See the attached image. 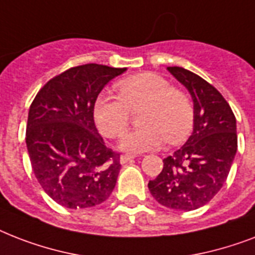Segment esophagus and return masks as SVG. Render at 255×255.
I'll return each instance as SVG.
<instances>
[{
    "label": "esophagus",
    "instance_id": "34e87169",
    "mask_svg": "<svg viewBox=\"0 0 255 255\" xmlns=\"http://www.w3.org/2000/svg\"><path fill=\"white\" fill-rule=\"evenodd\" d=\"M133 160V156L131 155H122L120 156V163L122 164H126V163H129Z\"/></svg>",
    "mask_w": 255,
    "mask_h": 255
}]
</instances>
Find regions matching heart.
Listing matches in <instances>:
<instances>
[{
	"mask_svg": "<svg viewBox=\"0 0 255 255\" xmlns=\"http://www.w3.org/2000/svg\"><path fill=\"white\" fill-rule=\"evenodd\" d=\"M119 96L102 94L94 107L99 131L108 139H118L131 123V111L140 112L143 127L124 136L120 148L131 153L157 149L165 141L180 144L190 135L194 107L186 92L173 88L168 79L155 73L124 78L118 83Z\"/></svg>",
	"mask_w": 255,
	"mask_h": 255,
	"instance_id": "b5f03b06",
	"label": "heart"
}]
</instances>
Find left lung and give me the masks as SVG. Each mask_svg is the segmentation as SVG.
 I'll use <instances>...</instances> for the list:
<instances>
[{"mask_svg":"<svg viewBox=\"0 0 255 255\" xmlns=\"http://www.w3.org/2000/svg\"><path fill=\"white\" fill-rule=\"evenodd\" d=\"M168 71L192 95L193 133L163 160V170L148 182V188L161 205L194 210L208 204L228 178L237 152L236 116L217 88L197 74L177 66Z\"/></svg>","mask_w":255,"mask_h":255,"instance_id":"left-lung-1","label":"left lung"}]
</instances>
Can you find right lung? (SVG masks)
<instances>
[{
    "instance_id": "right-lung-1",
    "label": "right lung",
    "mask_w": 255,
    "mask_h": 255,
    "mask_svg": "<svg viewBox=\"0 0 255 255\" xmlns=\"http://www.w3.org/2000/svg\"><path fill=\"white\" fill-rule=\"evenodd\" d=\"M127 69L88 63L66 70L30 106L26 145L42 189L59 205L85 209L106 201L122 168L95 127L94 107L108 82Z\"/></svg>"
}]
</instances>
